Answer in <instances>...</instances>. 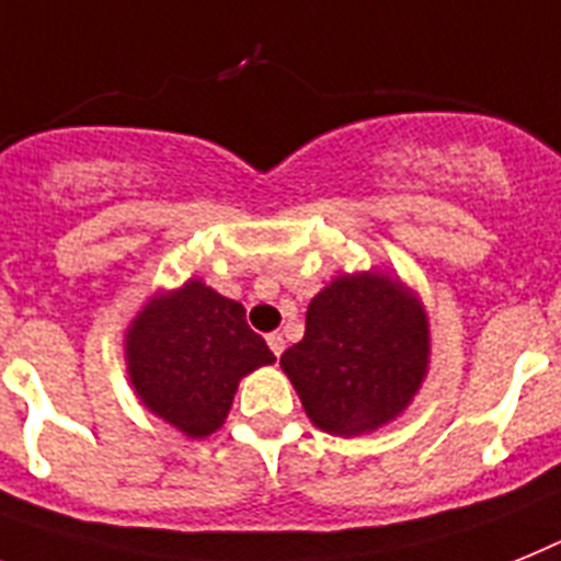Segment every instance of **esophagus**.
I'll list each match as a JSON object with an SVG mask.
<instances>
[{"mask_svg": "<svg viewBox=\"0 0 561 561\" xmlns=\"http://www.w3.org/2000/svg\"><path fill=\"white\" fill-rule=\"evenodd\" d=\"M267 347H271L273 356L279 359L282 351H285V336H282V333H267Z\"/></svg>", "mask_w": 561, "mask_h": 561, "instance_id": "esophagus-1", "label": "esophagus"}]
</instances>
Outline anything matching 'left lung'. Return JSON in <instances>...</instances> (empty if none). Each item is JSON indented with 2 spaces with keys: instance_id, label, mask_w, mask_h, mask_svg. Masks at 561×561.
Returning <instances> with one entry per match:
<instances>
[{
  "instance_id": "obj_1",
  "label": "left lung",
  "mask_w": 561,
  "mask_h": 561,
  "mask_svg": "<svg viewBox=\"0 0 561 561\" xmlns=\"http://www.w3.org/2000/svg\"><path fill=\"white\" fill-rule=\"evenodd\" d=\"M431 331L416 296L388 273H345L308 305L305 336L282 353L310 422L333 436L388 425L427 374Z\"/></svg>"
}]
</instances>
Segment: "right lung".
<instances>
[{"label": "right lung", "mask_w": 561, "mask_h": 561, "mask_svg": "<svg viewBox=\"0 0 561 561\" xmlns=\"http://www.w3.org/2000/svg\"><path fill=\"white\" fill-rule=\"evenodd\" d=\"M136 397L191 439L219 431L239 379L276 356L244 322V308L202 279L153 296L125 336Z\"/></svg>", "instance_id": "obj_1"}]
</instances>
